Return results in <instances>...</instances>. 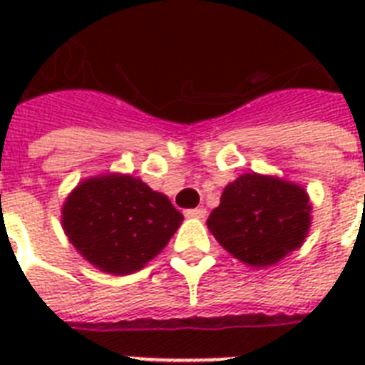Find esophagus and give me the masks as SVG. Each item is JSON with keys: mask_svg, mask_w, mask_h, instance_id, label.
Returning <instances> with one entry per match:
<instances>
[{"mask_svg": "<svg viewBox=\"0 0 365 365\" xmlns=\"http://www.w3.org/2000/svg\"><path fill=\"white\" fill-rule=\"evenodd\" d=\"M185 216L187 217H205L206 210L205 208H189V210H185Z\"/></svg>", "mask_w": 365, "mask_h": 365, "instance_id": "34e87169", "label": "esophagus"}]
</instances>
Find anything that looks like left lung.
I'll use <instances>...</instances> for the list:
<instances>
[{"label": "left lung", "mask_w": 365, "mask_h": 365, "mask_svg": "<svg viewBox=\"0 0 365 365\" xmlns=\"http://www.w3.org/2000/svg\"><path fill=\"white\" fill-rule=\"evenodd\" d=\"M206 225L242 263L274 265L299 248L309 233V195L292 182L250 172L223 189Z\"/></svg>", "instance_id": "8db88e82"}]
</instances>
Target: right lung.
<instances>
[{
  "instance_id": "add662e5",
  "label": "right lung",
  "mask_w": 365,
  "mask_h": 365,
  "mask_svg": "<svg viewBox=\"0 0 365 365\" xmlns=\"http://www.w3.org/2000/svg\"><path fill=\"white\" fill-rule=\"evenodd\" d=\"M183 216L140 178L106 174L77 185L62 225L79 254L110 274L140 271L165 248Z\"/></svg>"
}]
</instances>
